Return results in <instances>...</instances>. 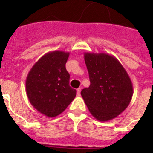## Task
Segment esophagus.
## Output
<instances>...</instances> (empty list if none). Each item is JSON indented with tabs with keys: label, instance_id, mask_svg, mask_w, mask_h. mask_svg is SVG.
Masks as SVG:
<instances>
[{
	"label": "esophagus",
	"instance_id": "34e87169",
	"mask_svg": "<svg viewBox=\"0 0 153 153\" xmlns=\"http://www.w3.org/2000/svg\"><path fill=\"white\" fill-rule=\"evenodd\" d=\"M80 92H81V88L77 89V95L80 96Z\"/></svg>",
	"mask_w": 153,
	"mask_h": 153
}]
</instances>
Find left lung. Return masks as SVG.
<instances>
[{
  "label": "left lung",
  "mask_w": 153,
  "mask_h": 153,
  "mask_svg": "<svg viewBox=\"0 0 153 153\" xmlns=\"http://www.w3.org/2000/svg\"><path fill=\"white\" fill-rule=\"evenodd\" d=\"M90 85L81 91L93 117L105 122L118 117L132 100L133 86L123 65L113 55L84 53Z\"/></svg>",
  "instance_id": "8db88e82"
}]
</instances>
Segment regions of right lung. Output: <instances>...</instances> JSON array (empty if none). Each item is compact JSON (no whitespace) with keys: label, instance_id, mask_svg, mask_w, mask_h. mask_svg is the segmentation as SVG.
Masks as SVG:
<instances>
[{"label":"right lung","instance_id":"right-lung-1","mask_svg":"<svg viewBox=\"0 0 153 153\" xmlns=\"http://www.w3.org/2000/svg\"><path fill=\"white\" fill-rule=\"evenodd\" d=\"M70 53L49 52L34 63L26 79V93L30 102L47 117L63 113L76 95L69 85L70 74L66 63Z\"/></svg>","mask_w":153,"mask_h":153}]
</instances>
